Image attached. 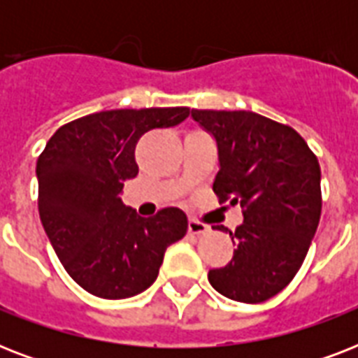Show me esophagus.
<instances>
[{"label":"esophagus","instance_id":"1","mask_svg":"<svg viewBox=\"0 0 358 358\" xmlns=\"http://www.w3.org/2000/svg\"><path fill=\"white\" fill-rule=\"evenodd\" d=\"M187 230H189V234L201 236V234H206L210 229H208L206 223H202V221H199V219L191 217L189 223H187Z\"/></svg>","mask_w":358,"mask_h":358}]
</instances>
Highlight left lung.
Masks as SVG:
<instances>
[{
    "mask_svg": "<svg viewBox=\"0 0 358 358\" xmlns=\"http://www.w3.org/2000/svg\"><path fill=\"white\" fill-rule=\"evenodd\" d=\"M191 117L217 141L221 167L213 193L243 212V223L229 230L232 260L210 269L208 280L229 299L264 303L292 282L316 234L317 157L292 126L252 111L191 109Z\"/></svg>",
    "mask_w": 358,
    "mask_h": 358,
    "instance_id": "8db88e82",
    "label": "left lung"
}]
</instances>
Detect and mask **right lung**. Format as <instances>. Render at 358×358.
Listing matches in <instances>:
<instances>
[{
    "instance_id": "right-lung-1",
    "label": "right lung",
    "mask_w": 358,
    "mask_h": 358,
    "mask_svg": "<svg viewBox=\"0 0 358 358\" xmlns=\"http://www.w3.org/2000/svg\"><path fill=\"white\" fill-rule=\"evenodd\" d=\"M189 108L111 109L64 124L36 162L42 227L70 277L89 294L126 299L157 278L163 255L187 232L180 208L139 217L120 201L139 173L135 145L176 126Z\"/></svg>"
}]
</instances>
